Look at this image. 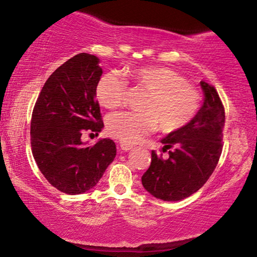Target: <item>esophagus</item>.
Instances as JSON below:
<instances>
[{"mask_svg": "<svg viewBox=\"0 0 257 257\" xmlns=\"http://www.w3.org/2000/svg\"><path fill=\"white\" fill-rule=\"evenodd\" d=\"M120 150H123V151H129V150L133 149V145H128V144H124V143H120Z\"/></svg>", "mask_w": 257, "mask_h": 257, "instance_id": "obj_1", "label": "esophagus"}]
</instances>
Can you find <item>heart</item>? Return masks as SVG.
Masks as SVG:
<instances>
[{"label":"heart","mask_w":257,"mask_h":257,"mask_svg":"<svg viewBox=\"0 0 257 257\" xmlns=\"http://www.w3.org/2000/svg\"><path fill=\"white\" fill-rule=\"evenodd\" d=\"M129 77L139 89L147 93L141 112H117L106 122L108 134L122 143H138L157 126L164 134L178 132L191 122L199 107L196 88L180 73L166 66H141L132 69ZM125 82L116 73H105L96 84L95 95L105 108H117L125 100Z\"/></svg>","instance_id":"obj_1"}]
</instances>
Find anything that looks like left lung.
Returning a JSON list of instances; mask_svg holds the SVG:
<instances>
[{
  "label": "left lung",
  "instance_id": "left-lung-1",
  "mask_svg": "<svg viewBox=\"0 0 257 257\" xmlns=\"http://www.w3.org/2000/svg\"><path fill=\"white\" fill-rule=\"evenodd\" d=\"M204 101L188 124L161 140L163 158L151 153V166L141 178L144 188L156 198L176 202L190 197L208 181L222 151L225 110L213 85L200 82Z\"/></svg>",
  "mask_w": 257,
  "mask_h": 257
}]
</instances>
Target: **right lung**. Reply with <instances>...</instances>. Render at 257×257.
<instances>
[{
  "instance_id": "add662e5",
  "label": "right lung",
  "mask_w": 257,
  "mask_h": 257,
  "mask_svg": "<svg viewBox=\"0 0 257 257\" xmlns=\"http://www.w3.org/2000/svg\"><path fill=\"white\" fill-rule=\"evenodd\" d=\"M95 55L79 53L49 76L31 118L32 155L38 169L55 188L81 194L99 182L116 157V145L99 139L82 141L85 131L100 133L104 123L95 89L102 69Z\"/></svg>"
}]
</instances>
